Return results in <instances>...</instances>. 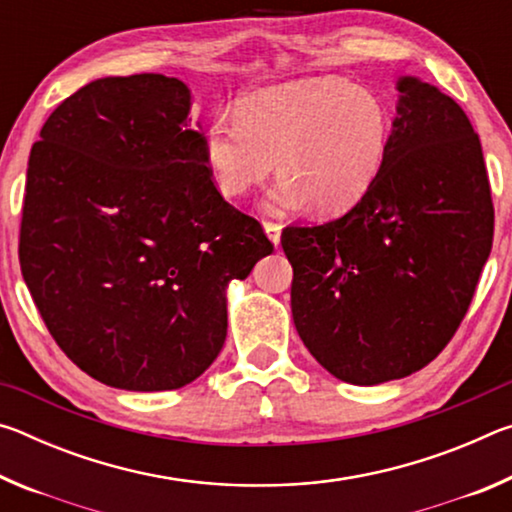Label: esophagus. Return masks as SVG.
Wrapping results in <instances>:
<instances>
[{"label": "esophagus", "instance_id": "1", "mask_svg": "<svg viewBox=\"0 0 512 512\" xmlns=\"http://www.w3.org/2000/svg\"><path fill=\"white\" fill-rule=\"evenodd\" d=\"M264 230H266L268 239H271L275 246L280 244V237H282V223H277V221H264Z\"/></svg>", "mask_w": 512, "mask_h": 512}]
</instances>
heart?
Instances as JSON below:
<instances>
[{"instance_id":"b5f03b06","label":"heart","mask_w":512,"mask_h":512,"mask_svg":"<svg viewBox=\"0 0 512 512\" xmlns=\"http://www.w3.org/2000/svg\"><path fill=\"white\" fill-rule=\"evenodd\" d=\"M393 117L375 90L341 76L293 81L241 97L235 115L219 112L203 135L216 189L237 198L271 176L275 210L307 203L341 214L375 185L391 149Z\"/></svg>"}]
</instances>
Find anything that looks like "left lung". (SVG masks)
I'll return each instance as SVG.
<instances>
[{"instance_id":"8db88e82","label":"left lung","mask_w":512,"mask_h":512,"mask_svg":"<svg viewBox=\"0 0 512 512\" xmlns=\"http://www.w3.org/2000/svg\"><path fill=\"white\" fill-rule=\"evenodd\" d=\"M391 149L341 219L289 225L291 314L336 379H402L452 341L495 235L479 135L447 94L404 76Z\"/></svg>"}]
</instances>
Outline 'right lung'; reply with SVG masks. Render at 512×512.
<instances>
[{
  "label": "right lung",
  "mask_w": 512,
  "mask_h": 512,
  "mask_svg": "<svg viewBox=\"0 0 512 512\" xmlns=\"http://www.w3.org/2000/svg\"><path fill=\"white\" fill-rule=\"evenodd\" d=\"M189 99L162 74L92 81L29 155L24 282L58 348L124 391L203 375L228 332L225 287L273 250L216 189Z\"/></svg>",
  "instance_id": "obj_1"
}]
</instances>
